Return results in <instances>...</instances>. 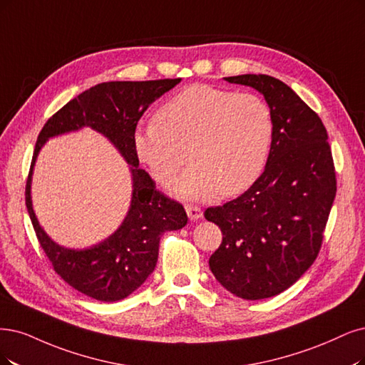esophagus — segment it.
<instances>
[{"instance_id": "1", "label": "esophagus", "mask_w": 365, "mask_h": 365, "mask_svg": "<svg viewBox=\"0 0 365 365\" xmlns=\"http://www.w3.org/2000/svg\"><path fill=\"white\" fill-rule=\"evenodd\" d=\"M186 213H187V218L191 221H197L203 217V210L197 206H186Z\"/></svg>"}]
</instances>
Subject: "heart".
Returning <instances> with one entry per match:
<instances>
[{
    "mask_svg": "<svg viewBox=\"0 0 365 365\" xmlns=\"http://www.w3.org/2000/svg\"><path fill=\"white\" fill-rule=\"evenodd\" d=\"M274 118L257 94L195 84L180 90L135 129L133 150L162 186L191 167L173 191L206 200L247 191L260 178L271 150Z\"/></svg>",
    "mask_w": 365,
    "mask_h": 365,
    "instance_id": "obj_1",
    "label": "heart"
}]
</instances>
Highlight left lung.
Here are the masks:
<instances>
[{
	"mask_svg": "<svg viewBox=\"0 0 365 365\" xmlns=\"http://www.w3.org/2000/svg\"><path fill=\"white\" fill-rule=\"evenodd\" d=\"M224 79L263 94L274 137L250 190L205 212L222 232L209 266L224 289L259 301L289 289L316 260L336 192L335 170L320 117L287 84L254 73Z\"/></svg>",
	"mask_w": 365,
	"mask_h": 365,
	"instance_id": "left-lung-1",
	"label": "left lung"
}]
</instances>
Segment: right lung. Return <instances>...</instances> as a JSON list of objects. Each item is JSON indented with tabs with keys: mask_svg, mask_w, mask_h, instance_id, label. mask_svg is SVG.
Masks as SVG:
<instances>
[{
	"mask_svg": "<svg viewBox=\"0 0 365 365\" xmlns=\"http://www.w3.org/2000/svg\"><path fill=\"white\" fill-rule=\"evenodd\" d=\"M175 79L111 81L94 86L67 102L40 130L25 190L34 232L48 259L69 286L93 299L115 302L141 287L158 262L159 240L180 230L187 217L183 206L155 190L133 150V133L150 103L180 83ZM90 127L103 134L130 165L133 197L124 222L111 236L87 249H66L52 241L32 209L31 180L36 156L49 138Z\"/></svg>",
	"mask_w": 365,
	"mask_h": 365,
	"instance_id": "1",
	"label": "right lung"
}]
</instances>
